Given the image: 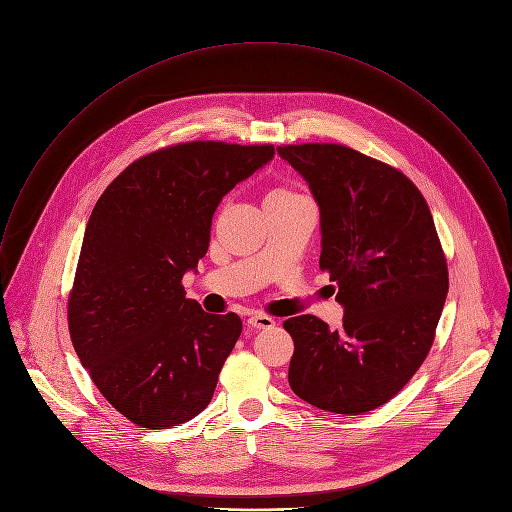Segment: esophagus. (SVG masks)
I'll use <instances>...</instances> for the list:
<instances>
[{"instance_id": "34e87169", "label": "esophagus", "mask_w": 512, "mask_h": 512, "mask_svg": "<svg viewBox=\"0 0 512 512\" xmlns=\"http://www.w3.org/2000/svg\"><path fill=\"white\" fill-rule=\"evenodd\" d=\"M248 327H252V329H256V331H260V329H272V327H274V321H272L270 317H266V315H252V317L248 319Z\"/></svg>"}]
</instances>
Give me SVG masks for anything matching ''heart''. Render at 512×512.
Masks as SVG:
<instances>
[{
	"label": "heart",
	"instance_id": "heart-1",
	"mask_svg": "<svg viewBox=\"0 0 512 512\" xmlns=\"http://www.w3.org/2000/svg\"><path fill=\"white\" fill-rule=\"evenodd\" d=\"M284 197H294V193L288 189H276L268 195V199H284Z\"/></svg>",
	"mask_w": 512,
	"mask_h": 512
}]
</instances>
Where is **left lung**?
I'll list each match as a JSON object with an SVG mask.
<instances>
[{
    "label": "left lung",
    "mask_w": 512,
    "mask_h": 512,
    "mask_svg": "<svg viewBox=\"0 0 512 512\" xmlns=\"http://www.w3.org/2000/svg\"><path fill=\"white\" fill-rule=\"evenodd\" d=\"M321 212V270L337 282L343 327L284 321L292 391L319 410L357 416L389 401L424 363L448 294V266L428 203L397 169L363 153L306 143L276 149Z\"/></svg>",
    "instance_id": "1"
}]
</instances>
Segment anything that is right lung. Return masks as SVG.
Instances as JSON below:
<instances>
[{
  "instance_id": "right-lung-1",
  "label": "right lung",
  "mask_w": 512,
  "mask_h": 512,
  "mask_svg": "<svg viewBox=\"0 0 512 512\" xmlns=\"http://www.w3.org/2000/svg\"><path fill=\"white\" fill-rule=\"evenodd\" d=\"M272 145L195 141L131 163L96 201L68 300V329L98 391L133 424L165 430L208 407L242 321L185 298L212 218Z\"/></svg>"
}]
</instances>
